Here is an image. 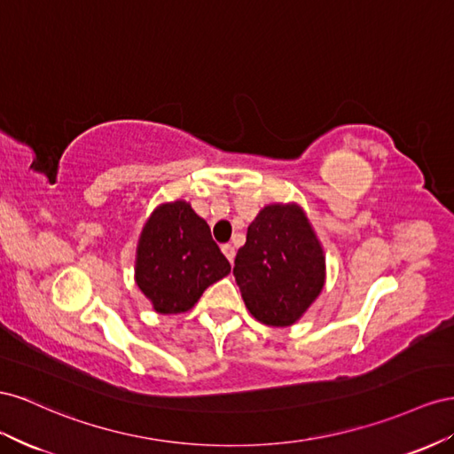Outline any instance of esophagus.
Returning a JSON list of instances; mask_svg holds the SVG:
<instances>
[{
    "label": "esophagus",
    "instance_id": "obj_1",
    "mask_svg": "<svg viewBox=\"0 0 454 454\" xmlns=\"http://www.w3.org/2000/svg\"><path fill=\"white\" fill-rule=\"evenodd\" d=\"M223 253H224V256L228 258L230 262H234V258H236V249H234V245L224 243V245H223Z\"/></svg>",
    "mask_w": 454,
    "mask_h": 454
}]
</instances>
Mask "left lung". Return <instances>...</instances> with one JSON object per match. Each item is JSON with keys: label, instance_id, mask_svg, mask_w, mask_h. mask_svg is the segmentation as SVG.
<instances>
[{"label": "left lung", "instance_id": "left-lung-1", "mask_svg": "<svg viewBox=\"0 0 454 454\" xmlns=\"http://www.w3.org/2000/svg\"><path fill=\"white\" fill-rule=\"evenodd\" d=\"M325 251L299 203H270L247 228L234 276L251 316L268 327H289L325 285Z\"/></svg>", "mask_w": 454, "mask_h": 454}]
</instances>
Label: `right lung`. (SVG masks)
Listing matches in <instances>:
<instances>
[{
  "label": "right lung",
  "instance_id": "1",
  "mask_svg": "<svg viewBox=\"0 0 454 454\" xmlns=\"http://www.w3.org/2000/svg\"><path fill=\"white\" fill-rule=\"evenodd\" d=\"M230 274L209 224L184 200L155 207L137 243L135 281L158 314H183Z\"/></svg>",
  "mask_w": 454,
  "mask_h": 454
}]
</instances>
